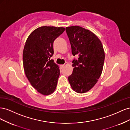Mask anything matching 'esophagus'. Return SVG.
Returning a JSON list of instances; mask_svg holds the SVG:
<instances>
[{
	"mask_svg": "<svg viewBox=\"0 0 130 130\" xmlns=\"http://www.w3.org/2000/svg\"><path fill=\"white\" fill-rule=\"evenodd\" d=\"M64 66H64V64H62V65H61V68H63L64 67Z\"/></svg>",
	"mask_w": 130,
	"mask_h": 130,
	"instance_id": "34e87169",
	"label": "esophagus"
}]
</instances>
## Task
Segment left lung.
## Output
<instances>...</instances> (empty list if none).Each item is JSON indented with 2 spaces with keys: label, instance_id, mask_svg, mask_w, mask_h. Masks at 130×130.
Masks as SVG:
<instances>
[{
  "label": "left lung",
  "instance_id": "obj_1",
  "mask_svg": "<svg viewBox=\"0 0 130 130\" xmlns=\"http://www.w3.org/2000/svg\"><path fill=\"white\" fill-rule=\"evenodd\" d=\"M73 56V73L68 77L72 89L77 93L88 92L96 84L103 71L105 53L101 41L89 30L78 26L66 28Z\"/></svg>",
  "mask_w": 130,
  "mask_h": 130
}]
</instances>
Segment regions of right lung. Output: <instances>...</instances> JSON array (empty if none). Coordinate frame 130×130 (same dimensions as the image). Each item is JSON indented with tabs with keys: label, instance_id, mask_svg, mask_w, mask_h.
<instances>
[{
	"label": "right lung",
	"instance_id": "add662e5",
	"mask_svg": "<svg viewBox=\"0 0 130 130\" xmlns=\"http://www.w3.org/2000/svg\"><path fill=\"white\" fill-rule=\"evenodd\" d=\"M64 30L62 27L41 26L32 31L25 42L24 72L32 87L43 95H49L56 89L60 71L50 57L54 54V41Z\"/></svg>",
	"mask_w": 130,
	"mask_h": 130
}]
</instances>
